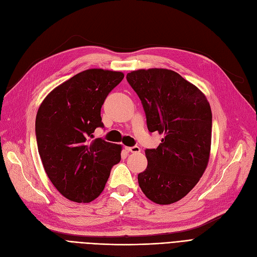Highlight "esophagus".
<instances>
[{
    "mask_svg": "<svg viewBox=\"0 0 257 257\" xmlns=\"http://www.w3.org/2000/svg\"><path fill=\"white\" fill-rule=\"evenodd\" d=\"M125 150L128 152H132V153H139L141 150L139 147L135 146V147H125Z\"/></svg>",
    "mask_w": 257,
    "mask_h": 257,
    "instance_id": "1",
    "label": "esophagus"
}]
</instances>
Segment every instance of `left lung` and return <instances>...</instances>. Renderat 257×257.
<instances>
[{
  "label": "left lung",
  "instance_id": "1",
  "mask_svg": "<svg viewBox=\"0 0 257 257\" xmlns=\"http://www.w3.org/2000/svg\"><path fill=\"white\" fill-rule=\"evenodd\" d=\"M126 79L146 111L148 130L164 135L146 150L147 169L139 187L156 204L183 199L206 170L211 145L210 105L197 86L169 69H139Z\"/></svg>",
  "mask_w": 257,
  "mask_h": 257
}]
</instances>
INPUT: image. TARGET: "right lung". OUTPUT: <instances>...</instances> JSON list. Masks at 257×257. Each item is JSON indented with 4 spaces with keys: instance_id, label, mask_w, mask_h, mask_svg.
Returning a JSON list of instances; mask_svg holds the SVG:
<instances>
[{
    "instance_id": "1",
    "label": "right lung",
    "mask_w": 257,
    "mask_h": 257,
    "mask_svg": "<svg viewBox=\"0 0 257 257\" xmlns=\"http://www.w3.org/2000/svg\"><path fill=\"white\" fill-rule=\"evenodd\" d=\"M124 77L120 71L88 69L54 88L40 104L35 131L44 170L55 188L76 203L104 190L122 146L93 139L103 126L101 107Z\"/></svg>"
}]
</instances>
